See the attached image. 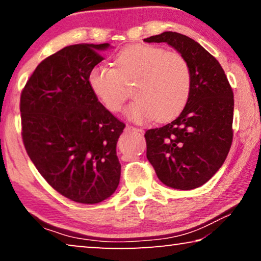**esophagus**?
<instances>
[{"label":"esophagus","mask_w":261,"mask_h":261,"mask_svg":"<svg viewBox=\"0 0 261 261\" xmlns=\"http://www.w3.org/2000/svg\"><path fill=\"white\" fill-rule=\"evenodd\" d=\"M128 129H132V130H135V132H142V129H139V128H135V127H133V126H128Z\"/></svg>","instance_id":"1"}]
</instances>
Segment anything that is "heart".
Wrapping results in <instances>:
<instances>
[{
	"mask_svg": "<svg viewBox=\"0 0 261 261\" xmlns=\"http://www.w3.org/2000/svg\"><path fill=\"white\" fill-rule=\"evenodd\" d=\"M112 66L96 65L89 71V88L107 110L122 109L128 92L124 84L135 81L137 98L127 114L138 122L156 116L177 115L187 105L191 90V71L184 57L152 45H132L115 56Z\"/></svg>",
	"mask_w": 261,
	"mask_h": 261,
	"instance_id": "heart-1",
	"label": "heart"
}]
</instances>
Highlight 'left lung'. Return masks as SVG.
Masks as SVG:
<instances>
[{"label": "left lung", "mask_w": 261, "mask_h": 261, "mask_svg": "<svg viewBox=\"0 0 261 261\" xmlns=\"http://www.w3.org/2000/svg\"><path fill=\"white\" fill-rule=\"evenodd\" d=\"M144 41L166 42L191 71L183 112L172 122L146 132V155L162 183L178 190L196 189L220 170L230 149L233 90L220 63L194 39L164 32Z\"/></svg>", "instance_id": "left-lung-1"}]
</instances>
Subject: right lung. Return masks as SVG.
Returning a JSON list of instances; mask_svg holds the SVG:
<instances>
[{
  "instance_id": "right-lung-1",
  "label": "right lung",
  "mask_w": 261,
  "mask_h": 261,
  "mask_svg": "<svg viewBox=\"0 0 261 261\" xmlns=\"http://www.w3.org/2000/svg\"><path fill=\"white\" fill-rule=\"evenodd\" d=\"M109 44L66 46L39 64L21 92L22 140L51 187L84 204L105 201L120 183L116 144L123 122L92 94L88 74Z\"/></svg>"
}]
</instances>
